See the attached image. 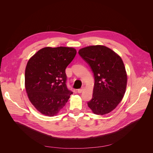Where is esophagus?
I'll return each mask as SVG.
<instances>
[{"label": "esophagus", "instance_id": "1", "mask_svg": "<svg viewBox=\"0 0 153 153\" xmlns=\"http://www.w3.org/2000/svg\"><path fill=\"white\" fill-rule=\"evenodd\" d=\"M83 88H84L83 87H82V88H80V89H78V90H77V93H81L83 91Z\"/></svg>", "mask_w": 153, "mask_h": 153}]
</instances>
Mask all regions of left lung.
I'll return each mask as SVG.
<instances>
[{"mask_svg": "<svg viewBox=\"0 0 153 153\" xmlns=\"http://www.w3.org/2000/svg\"><path fill=\"white\" fill-rule=\"evenodd\" d=\"M80 57L88 64L94 74L93 97L88 106L97 115L112 111L124 96L127 76L121 57L110 48L102 45L83 48Z\"/></svg>", "mask_w": 153, "mask_h": 153, "instance_id": "left-lung-1", "label": "left lung"}]
</instances>
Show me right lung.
Segmentation results:
<instances>
[{"instance_id":"obj_1","label":"right lung","mask_w":153,"mask_h":153,"mask_svg":"<svg viewBox=\"0 0 153 153\" xmlns=\"http://www.w3.org/2000/svg\"><path fill=\"white\" fill-rule=\"evenodd\" d=\"M69 47H45L28 62L25 84L28 98L42 114L56 115L68 102L73 92L67 86L65 69L76 54Z\"/></svg>"}]
</instances>
